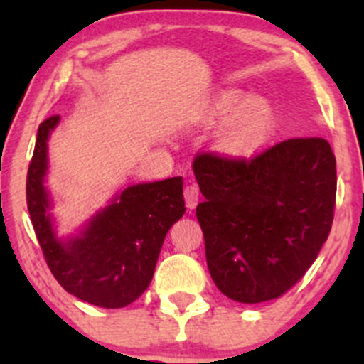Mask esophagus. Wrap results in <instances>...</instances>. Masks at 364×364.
<instances>
[{
	"label": "esophagus",
	"mask_w": 364,
	"mask_h": 364,
	"mask_svg": "<svg viewBox=\"0 0 364 364\" xmlns=\"http://www.w3.org/2000/svg\"><path fill=\"white\" fill-rule=\"evenodd\" d=\"M183 195H185V203L186 207L190 208H195L196 203H198V198H200V190L196 185H188L185 186V190H183Z\"/></svg>",
	"instance_id": "obj_1"
}]
</instances>
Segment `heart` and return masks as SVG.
Instances as JSON below:
<instances>
[{
	"label": "heart",
	"instance_id": "heart-1",
	"mask_svg": "<svg viewBox=\"0 0 364 364\" xmlns=\"http://www.w3.org/2000/svg\"><path fill=\"white\" fill-rule=\"evenodd\" d=\"M207 121H223L215 136V145L229 157L253 154L274 128V111L265 101L252 99L243 102V95L225 92L217 95L205 112Z\"/></svg>",
	"mask_w": 364,
	"mask_h": 364
}]
</instances>
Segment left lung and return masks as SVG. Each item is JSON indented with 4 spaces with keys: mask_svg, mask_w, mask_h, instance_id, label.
<instances>
[{
    "mask_svg": "<svg viewBox=\"0 0 364 364\" xmlns=\"http://www.w3.org/2000/svg\"><path fill=\"white\" fill-rule=\"evenodd\" d=\"M193 173L205 196L196 219L217 289L253 304L301 281L333 220L337 174L328 141L287 139L253 157L200 152Z\"/></svg>",
    "mask_w": 364,
    "mask_h": 364,
    "instance_id": "obj_1",
    "label": "left lung"
}]
</instances>
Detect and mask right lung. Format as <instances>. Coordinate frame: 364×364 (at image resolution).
Returning a JSON list of instances; mask_svg holds the SVG:
<instances>
[{
	"label": "right lung",
	"instance_id": "obj_1",
	"mask_svg": "<svg viewBox=\"0 0 364 364\" xmlns=\"http://www.w3.org/2000/svg\"><path fill=\"white\" fill-rule=\"evenodd\" d=\"M58 121L60 114H53L39 124L27 173V207L44 260L63 289L82 301L101 308L128 306L149 287L164 237L185 214L183 179L129 186L90 220L80 237L58 241L43 185L46 141Z\"/></svg>",
	"mask_w": 364,
	"mask_h": 364
}]
</instances>
